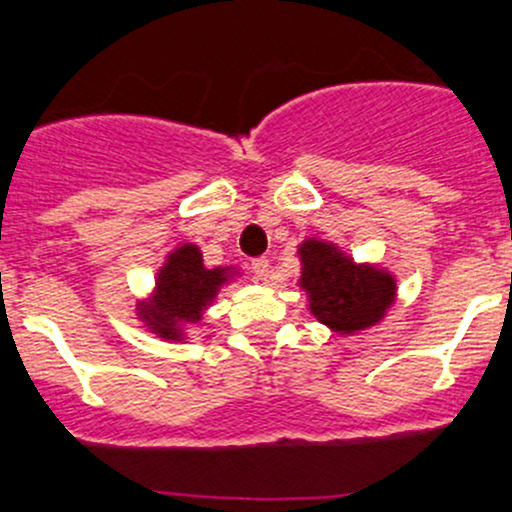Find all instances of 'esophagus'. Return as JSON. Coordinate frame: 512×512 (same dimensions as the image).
Instances as JSON below:
<instances>
[{"instance_id":"34e87169","label":"esophagus","mask_w":512,"mask_h":512,"mask_svg":"<svg viewBox=\"0 0 512 512\" xmlns=\"http://www.w3.org/2000/svg\"><path fill=\"white\" fill-rule=\"evenodd\" d=\"M269 260L267 257H257V260H252V272H255L257 279H262V282H267L269 277Z\"/></svg>"}]
</instances>
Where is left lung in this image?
<instances>
[{"instance_id":"8db88e82","label":"left lung","mask_w":512,"mask_h":512,"mask_svg":"<svg viewBox=\"0 0 512 512\" xmlns=\"http://www.w3.org/2000/svg\"><path fill=\"white\" fill-rule=\"evenodd\" d=\"M299 260L308 311L333 333L355 335L372 328L396 301V277L389 269L357 265L338 245L308 238L299 245Z\"/></svg>"}]
</instances>
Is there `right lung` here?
Segmentation results:
<instances>
[{
    "label": "right lung",
    "mask_w": 512,
    "mask_h": 512,
    "mask_svg": "<svg viewBox=\"0 0 512 512\" xmlns=\"http://www.w3.org/2000/svg\"><path fill=\"white\" fill-rule=\"evenodd\" d=\"M235 267L204 265V255L194 243L177 245L157 269L150 299L136 303L138 318L157 338L187 340V325L199 323L223 284L235 277Z\"/></svg>",
    "instance_id": "add662e5"
}]
</instances>
